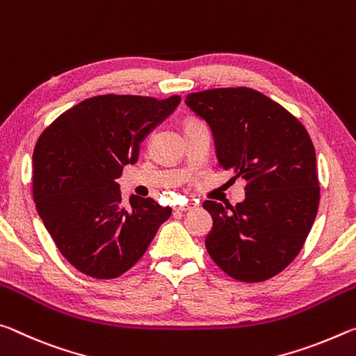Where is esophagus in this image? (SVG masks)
<instances>
[{
	"mask_svg": "<svg viewBox=\"0 0 356 356\" xmlns=\"http://www.w3.org/2000/svg\"><path fill=\"white\" fill-rule=\"evenodd\" d=\"M195 208L194 203H186V205H181V207H177L175 208V211L178 213H188V211H192V209Z\"/></svg>",
	"mask_w": 356,
	"mask_h": 356,
	"instance_id": "1",
	"label": "esophagus"
}]
</instances>
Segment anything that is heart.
Wrapping results in <instances>:
<instances>
[{
	"mask_svg": "<svg viewBox=\"0 0 356 356\" xmlns=\"http://www.w3.org/2000/svg\"><path fill=\"white\" fill-rule=\"evenodd\" d=\"M200 121H195V120H189L188 123H186V127H189V126H194V124H199Z\"/></svg>",
	"mask_w": 356,
	"mask_h": 356,
	"instance_id": "1",
	"label": "heart"
}]
</instances>
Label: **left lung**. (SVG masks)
<instances>
[{
  "label": "left lung",
  "instance_id": "8db88e82",
  "mask_svg": "<svg viewBox=\"0 0 356 356\" xmlns=\"http://www.w3.org/2000/svg\"><path fill=\"white\" fill-rule=\"evenodd\" d=\"M186 104L211 127L219 167L246 179V199L235 208L203 202L213 218L209 257L236 281H266L295 260L317 216L309 134L281 104L248 86L191 92Z\"/></svg>",
  "mask_w": 356,
  "mask_h": 356
}]
</instances>
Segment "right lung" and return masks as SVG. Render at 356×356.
<instances>
[{"instance_id":"1","label":"right lung","mask_w":356,"mask_h":356,"mask_svg":"<svg viewBox=\"0 0 356 356\" xmlns=\"http://www.w3.org/2000/svg\"><path fill=\"white\" fill-rule=\"evenodd\" d=\"M181 101L134 95L85 99L40 134L33 153V199L61 255L95 279H115L142 259L172 208L131 197L121 205L123 167L140 142Z\"/></svg>"}]
</instances>
